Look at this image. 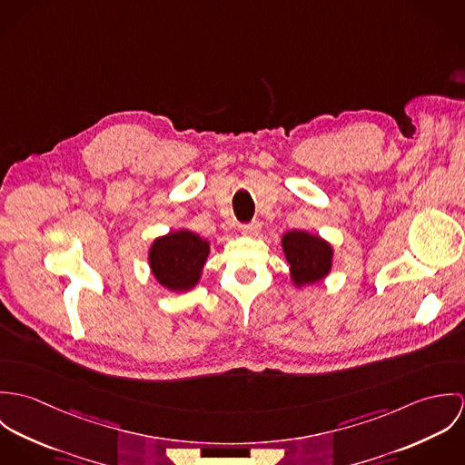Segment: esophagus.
I'll return each mask as SVG.
<instances>
[{
  "instance_id": "1",
  "label": "esophagus",
  "mask_w": 465,
  "mask_h": 465,
  "mask_svg": "<svg viewBox=\"0 0 465 465\" xmlns=\"http://www.w3.org/2000/svg\"><path fill=\"white\" fill-rule=\"evenodd\" d=\"M260 231H262L260 222H251V223L242 225V232H243L245 236H258V234H260Z\"/></svg>"
}]
</instances>
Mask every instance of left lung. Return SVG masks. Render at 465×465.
Segmentation results:
<instances>
[{
  "mask_svg": "<svg viewBox=\"0 0 465 465\" xmlns=\"http://www.w3.org/2000/svg\"><path fill=\"white\" fill-rule=\"evenodd\" d=\"M281 245L295 286L319 282L331 272V245L321 236L306 231H288Z\"/></svg>",
  "mask_w": 465,
  "mask_h": 465,
  "instance_id": "obj_1",
  "label": "left lung"
}]
</instances>
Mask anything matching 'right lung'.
<instances>
[{
  "label": "right lung",
  "instance_id": "obj_1",
  "mask_svg": "<svg viewBox=\"0 0 465 465\" xmlns=\"http://www.w3.org/2000/svg\"><path fill=\"white\" fill-rule=\"evenodd\" d=\"M209 256V242L181 229L157 238L148 252L153 277L170 292H188L200 281Z\"/></svg>",
  "mask_w": 465,
  "mask_h": 465
}]
</instances>
